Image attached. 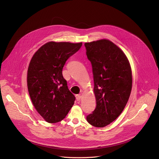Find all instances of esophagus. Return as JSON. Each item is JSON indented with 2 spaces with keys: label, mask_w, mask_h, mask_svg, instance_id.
<instances>
[{
  "label": "esophagus",
  "mask_w": 159,
  "mask_h": 159,
  "mask_svg": "<svg viewBox=\"0 0 159 159\" xmlns=\"http://www.w3.org/2000/svg\"><path fill=\"white\" fill-rule=\"evenodd\" d=\"M75 97H76V99H77V101H80V100L81 99V98H82V96H81V95H80V94H77V95H76V96H75Z\"/></svg>",
  "instance_id": "esophagus-1"
}]
</instances>
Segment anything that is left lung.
Returning a JSON list of instances; mask_svg holds the SVG:
<instances>
[{
  "mask_svg": "<svg viewBox=\"0 0 159 159\" xmlns=\"http://www.w3.org/2000/svg\"><path fill=\"white\" fill-rule=\"evenodd\" d=\"M86 55L93 68L96 107L87 116L89 124L102 128L114 121L129 98L132 74L123 52L107 39L85 43Z\"/></svg>",
  "mask_w": 159,
  "mask_h": 159,
  "instance_id": "1",
  "label": "left lung"
}]
</instances>
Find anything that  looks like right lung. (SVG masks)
<instances>
[{"label": "right lung", "instance_id": "right-lung-1", "mask_svg": "<svg viewBox=\"0 0 159 159\" xmlns=\"http://www.w3.org/2000/svg\"><path fill=\"white\" fill-rule=\"evenodd\" d=\"M82 43L50 41L38 49L29 65L28 89L39 114L50 123L63 120L74 104L62 75L66 61L82 47Z\"/></svg>", "mask_w": 159, "mask_h": 159}]
</instances>
